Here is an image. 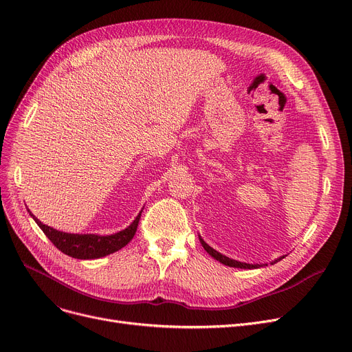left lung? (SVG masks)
Returning <instances> with one entry per match:
<instances>
[{"instance_id":"obj_1","label":"left lung","mask_w":352,"mask_h":352,"mask_svg":"<svg viewBox=\"0 0 352 352\" xmlns=\"http://www.w3.org/2000/svg\"><path fill=\"white\" fill-rule=\"evenodd\" d=\"M200 242H202V246L205 248V250H206V252H208L209 255H212L216 261H219L221 263H223V265H226V266L242 267V270H254V267H261V265H250V263H243V262H239V261H233V259H230V258H228V256L219 254V252H217V250H214L213 248H210L204 239H200ZM282 258H283V256H282ZM282 258H279L278 261H280ZM278 261H275V262H278Z\"/></svg>"}]
</instances>
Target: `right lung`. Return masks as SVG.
Instances as JSON below:
<instances>
[{
	"label": "right lung",
	"instance_id": "1",
	"mask_svg": "<svg viewBox=\"0 0 352 352\" xmlns=\"http://www.w3.org/2000/svg\"><path fill=\"white\" fill-rule=\"evenodd\" d=\"M30 212V210H28ZM31 214V212H30ZM140 214L135 219L129 228H126L122 232H117L114 235L109 236H98V235H74V233H65L56 230L53 228H50L47 225H43L34 214H31L34 217V221L37 225L41 228L44 232V235L53 242V245L61 250L63 254L69 255L72 258L77 259H97L106 255H110L116 250H119L124 248L131 239L135 236V233L139 226L140 221Z\"/></svg>",
	"mask_w": 352,
	"mask_h": 352
}]
</instances>
